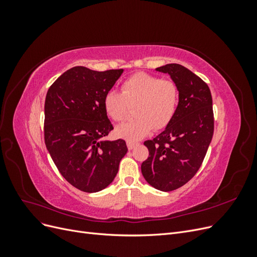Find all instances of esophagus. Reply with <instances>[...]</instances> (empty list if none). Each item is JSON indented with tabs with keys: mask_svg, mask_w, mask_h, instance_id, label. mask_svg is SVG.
I'll list each match as a JSON object with an SVG mask.
<instances>
[{
	"mask_svg": "<svg viewBox=\"0 0 257 257\" xmlns=\"http://www.w3.org/2000/svg\"><path fill=\"white\" fill-rule=\"evenodd\" d=\"M126 146H127V149H128V150H133L134 148H135V146H136V144L127 142V143H126Z\"/></svg>",
	"mask_w": 257,
	"mask_h": 257,
	"instance_id": "34e87169",
	"label": "esophagus"
}]
</instances>
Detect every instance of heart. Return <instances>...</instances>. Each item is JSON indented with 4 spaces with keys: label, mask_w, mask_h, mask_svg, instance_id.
I'll use <instances>...</instances> for the list:
<instances>
[{
    "label": "heart",
    "mask_w": 257,
    "mask_h": 257,
    "mask_svg": "<svg viewBox=\"0 0 257 257\" xmlns=\"http://www.w3.org/2000/svg\"><path fill=\"white\" fill-rule=\"evenodd\" d=\"M178 104L177 84L147 73L132 75L123 81L121 93L109 91L103 99L106 114L115 122L125 118L128 106L136 105V118L115 127L116 136L131 143L144 138L152 128H165L175 116Z\"/></svg>",
    "instance_id": "b5f03b06"
}]
</instances>
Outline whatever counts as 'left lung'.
Listing matches in <instances>:
<instances>
[{"label": "left lung", "instance_id": "left-lung-1", "mask_svg": "<svg viewBox=\"0 0 257 257\" xmlns=\"http://www.w3.org/2000/svg\"><path fill=\"white\" fill-rule=\"evenodd\" d=\"M155 69L177 84L179 104L166 128L145 142L149 158L143 162L142 173L154 189L170 192L189 182L205 159L214 130L212 96L208 84L180 64Z\"/></svg>", "mask_w": 257, "mask_h": 257}]
</instances>
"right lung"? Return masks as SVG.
Listing matches in <instances>:
<instances>
[{
    "label": "right lung",
    "instance_id": "obj_1",
    "mask_svg": "<svg viewBox=\"0 0 257 257\" xmlns=\"http://www.w3.org/2000/svg\"><path fill=\"white\" fill-rule=\"evenodd\" d=\"M122 73L75 66L62 74L46 95V147L61 175L82 192L107 188L127 152L123 139H104L113 126L103 99Z\"/></svg>",
    "mask_w": 257,
    "mask_h": 257
}]
</instances>
